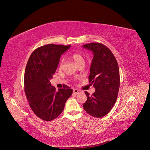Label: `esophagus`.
Wrapping results in <instances>:
<instances>
[{"label": "esophagus", "mask_w": 150, "mask_h": 150, "mask_svg": "<svg viewBox=\"0 0 150 150\" xmlns=\"http://www.w3.org/2000/svg\"><path fill=\"white\" fill-rule=\"evenodd\" d=\"M81 91H80V90H79V89H73V93H74V94H78V93H81Z\"/></svg>", "instance_id": "esophagus-1"}]
</instances>
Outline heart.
Returning a JSON list of instances; mask_svg holds the SVG:
<instances>
[{
	"instance_id": "1",
	"label": "heart",
	"mask_w": 150,
	"mask_h": 150,
	"mask_svg": "<svg viewBox=\"0 0 150 150\" xmlns=\"http://www.w3.org/2000/svg\"><path fill=\"white\" fill-rule=\"evenodd\" d=\"M70 57L74 61V62L78 66L79 64H81V63H84V57H83L82 54L79 53V52L72 53L71 55L70 56ZM63 62H64V61H63V59H62L60 61L59 65V67L60 69H61V68H62V67Z\"/></svg>"
}]
</instances>
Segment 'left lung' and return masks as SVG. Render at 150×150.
I'll return each instance as SVG.
<instances>
[{"instance_id": "8db88e82", "label": "left lung", "mask_w": 150, "mask_h": 150, "mask_svg": "<svg viewBox=\"0 0 150 150\" xmlns=\"http://www.w3.org/2000/svg\"><path fill=\"white\" fill-rule=\"evenodd\" d=\"M83 47L94 54L89 81L96 89L91 96L85 91L87 100L83 108L91 116L102 117L108 114L116 101L120 84L118 64L111 50L104 44L91 42Z\"/></svg>"}]
</instances>
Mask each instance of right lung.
<instances>
[{
  "instance_id": "obj_1",
  "label": "right lung",
  "mask_w": 150,
  "mask_h": 150,
  "mask_svg": "<svg viewBox=\"0 0 150 150\" xmlns=\"http://www.w3.org/2000/svg\"><path fill=\"white\" fill-rule=\"evenodd\" d=\"M71 47L47 44L31 54L25 67L24 91L34 114L42 120L56 119L64 108L67 99L72 94L69 86L56 90L49 80L56 72L61 54Z\"/></svg>"
}]
</instances>
